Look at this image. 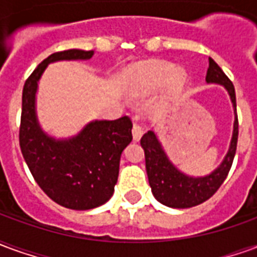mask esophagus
<instances>
[{
	"label": "esophagus",
	"mask_w": 257,
	"mask_h": 257,
	"mask_svg": "<svg viewBox=\"0 0 257 257\" xmlns=\"http://www.w3.org/2000/svg\"><path fill=\"white\" fill-rule=\"evenodd\" d=\"M132 135H134L135 142H139L142 135H143V128L140 125H138V123H135L134 128H132Z\"/></svg>",
	"instance_id": "obj_1"
}]
</instances>
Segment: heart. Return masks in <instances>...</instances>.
Instances as JSON below:
<instances>
[{"instance_id": "heart-1", "label": "heart", "mask_w": 257, "mask_h": 257, "mask_svg": "<svg viewBox=\"0 0 257 257\" xmlns=\"http://www.w3.org/2000/svg\"><path fill=\"white\" fill-rule=\"evenodd\" d=\"M186 82V75L180 70H175L172 64L151 62L140 64L135 68L131 77V90L135 95H149L161 86L169 93H178Z\"/></svg>"}]
</instances>
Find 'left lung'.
I'll list each match as a JSON object with an SVG mask.
<instances>
[{
    "mask_svg": "<svg viewBox=\"0 0 257 257\" xmlns=\"http://www.w3.org/2000/svg\"><path fill=\"white\" fill-rule=\"evenodd\" d=\"M206 82L224 85V88L230 93L235 110L231 145L224 161L221 162V165L216 171L204 178L186 176L182 172H179L169 162L167 154L162 150L161 145L153 131H149L140 139V145L145 150L146 171L149 176L151 191L161 204L171 208H191L209 199L224 182L234 161L238 142V117L234 85L215 60L210 58L209 67L206 73Z\"/></svg>",
    "mask_w": 257,
    "mask_h": 257,
    "instance_id": "8db88e82",
    "label": "left lung"
}]
</instances>
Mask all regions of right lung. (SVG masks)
Instances as JSON below:
<instances>
[{
    "instance_id": "add662e5",
    "label": "right lung",
    "mask_w": 257,
    "mask_h": 257,
    "mask_svg": "<svg viewBox=\"0 0 257 257\" xmlns=\"http://www.w3.org/2000/svg\"><path fill=\"white\" fill-rule=\"evenodd\" d=\"M92 56L93 51L81 49L52 53L26 79L22 96V154L42 191L68 209H93L111 198L121 153L132 140V121L128 115L112 121H93L68 140L49 138L37 122V84L48 64Z\"/></svg>"
}]
</instances>
